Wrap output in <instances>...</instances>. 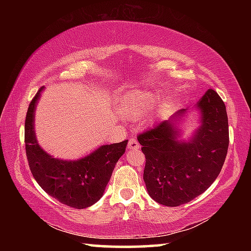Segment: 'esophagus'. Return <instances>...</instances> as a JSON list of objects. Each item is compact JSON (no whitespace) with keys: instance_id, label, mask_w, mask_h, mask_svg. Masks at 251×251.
Segmentation results:
<instances>
[{"instance_id":"1","label":"esophagus","mask_w":251,"mask_h":251,"mask_svg":"<svg viewBox=\"0 0 251 251\" xmlns=\"http://www.w3.org/2000/svg\"><path fill=\"white\" fill-rule=\"evenodd\" d=\"M127 147H128V150L137 151V150H139V147H141V145H139L138 142L136 141V138H130L129 142H128V145H127Z\"/></svg>"}]
</instances>
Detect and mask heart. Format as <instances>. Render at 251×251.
<instances>
[{
  "instance_id": "b5f03b06",
  "label": "heart",
  "mask_w": 251,
  "mask_h": 251,
  "mask_svg": "<svg viewBox=\"0 0 251 251\" xmlns=\"http://www.w3.org/2000/svg\"><path fill=\"white\" fill-rule=\"evenodd\" d=\"M157 103L158 97L151 93L134 92L118 103L117 113L120 116L128 120H138L151 112Z\"/></svg>"
}]
</instances>
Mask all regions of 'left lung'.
I'll list each match as a JSON object with an SVG mask.
<instances>
[{
	"instance_id": "8db88e82",
	"label": "left lung",
	"mask_w": 251,
	"mask_h": 251,
	"mask_svg": "<svg viewBox=\"0 0 251 251\" xmlns=\"http://www.w3.org/2000/svg\"><path fill=\"white\" fill-rule=\"evenodd\" d=\"M195 109L199 126L187 139L181 138L179 128L187 108L137 137L146 157L147 192L160 205L176 207L201 195L218 177L226 159L229 130L223 100L208 90Z\"/></svg>"
}]
</instances>
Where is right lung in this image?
<instances>
[{"label":"right lung","instance_id":"obj_1","mask_svg":"<svg viewBox=\"0 0 251 251\" xmlns=\"http://www.w3.org/2000/svg\"><path fill=\"white\" fill-rule=\"evenodd\" d=\"M44 87L28 106L25 120V150L29 169L42 189L50 196L76 209L99 201L115 165L125 152L128 141L101 145L76 160L55 158L40 146L35 135V110Z\"/></svg>","mask_w":251,"mask_h":251}]
</instances>
